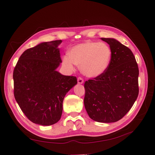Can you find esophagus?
Instances as JSON below:
<instances>
[{
	"label": "esophagus",
	"mask_w": 155,
	"mask_h": 155,
	"mask_svg": "<svg viewBox=\"0 0 155 155\" xmlns=\"http://www.w3.org/2000/svg\"><path fill=\"white\" fill-rule=\"evenodd\" d=\"M77 81H78V84H83V83H84V81H83V78H81V77L78 78Z\"/></svg>",
	"instance_id": "1"
}]
</instances>
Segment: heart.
<instances>
[{
	"label": "heart",
	"instance_id": "b5f03b06",
	"mask_svg": "<svg viewBox=\"0 0 155 155\" xmlns=\"http://www.w3.org/2000/svg\"><path fill=\"white\" fill-rule=\"evenodd\" d=\"M111 58L112 51L108 45L87 41L74 46L69 55L63 57L62 64L69 71H74V65H78L85 77L94 78L107 71Z\"/></svg>",
	"mask_w": 155,
	"mask_h": 155
}]
</instances>
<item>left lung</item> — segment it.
<instances>
[{
	"instance_id": "1",
	"label": "left lung",
	"mask_w": 155,
	"mask_h": 155,
	"mask_svg": "<svg viewBox=\"0 0 155 155\" xmlns=\"http://www.w3.org/2000/svg\"><path fill=\"white\" fill-rule=\"evenodd\" d=\"M112 51L110 63L100 77L84 83V107L91 119L114 123L133 107L139 95V68L133 53L113 38H101Z\"/></svg>"
}]
</instances>
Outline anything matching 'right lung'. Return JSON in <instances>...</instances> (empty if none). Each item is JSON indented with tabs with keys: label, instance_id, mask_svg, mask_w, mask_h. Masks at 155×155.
<instances>
[{
	"label": "right lung",
	"instance_id": "right-lung-1",
	"mask_svg": "<svg viewBox=\"0 0 155 155\" xmlns=\"http://www.w3.org/2000/svg\"><path fill=\"white\" fill-rule=\"evenodd\" d=\"M61 42H42L26 50L13 72L16 102L29 120L42 126L60 120L65 95L77 84L75 77L57 71L62 62Z\"/></svg>",
	"mask_w": 155,
	"mask_h": 155
}]
</instances>
